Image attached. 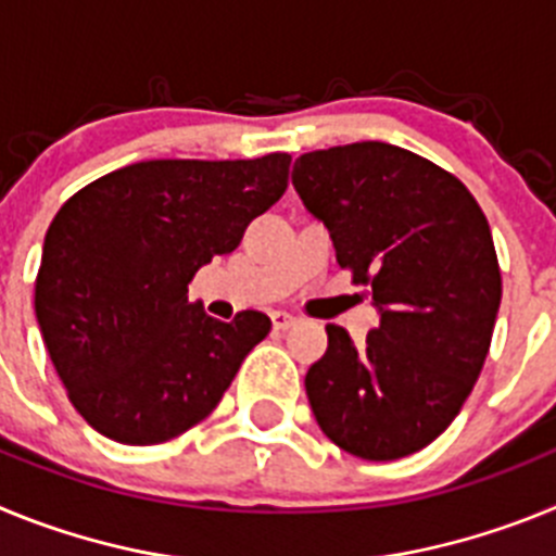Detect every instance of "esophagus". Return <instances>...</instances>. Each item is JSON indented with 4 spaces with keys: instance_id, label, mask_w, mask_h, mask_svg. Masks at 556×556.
I'll use <instances>...</instances> for the list:
<instances>
[{
    "instance_id": "1",
    "label": "esophagus",
    "mask_w": 556,
    "mask_h": 556,
    "mask_svg": "<svg viewBox=\"0 0 556 556\" xmlns=\"http://www.w3.org/2000/svg\"><path fill=\"white\" fill-rule=\"evenodd\" d=\"M298 323V317L289 312H273V328L275 331H287L289 326H294Z\"/></svg>"
}]
</instances>
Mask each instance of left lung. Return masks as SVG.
I'll return each instance as SVG.
<instances>
[{"instance_id": "obj_1", "label": "left lung", "mask_w": 556, "mask_h": 556, "mask_svg": "<svg viewBox=\"0 0 556 556\" xmlns=\"http://www.w3.org/2000/svg\"><path fill=\"white\" fill-rule=\"evenodd\" d=\"M292 184L381 323L356 345L326 326L306 372L314 417L362 459H401L443 434L493 339L501 269L488 217L456 175L384 141L303 152Z\"/></svg>"}]
</instances>
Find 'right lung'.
<instances>
[{"label":"right lung","mask_w":556,"mask_h":556,"mask_svg":"<svg viewBox=\"0 0 556 556\" xmlns=\"http://www.w3.org/2000/svg\"><path fill=\"white\" fill-rule=\"evenodd\" d=\"M289 161H141L61 205L43 239L36 317L91 429L159 445L217 409L273 323L253 308L214 320L189 301V283L281 200Z\"/></svg>","instance_id":"obj_1"}]
</instances>
